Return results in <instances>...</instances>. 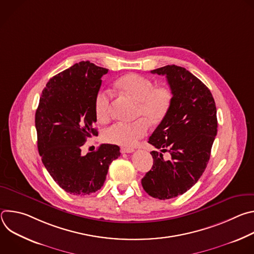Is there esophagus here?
<instances>
[{
  "label": "esophagus",
  "mask_w": 254,
  "mask_h": 254,
  "mask_svg": "<svg viewBox=\"0 0 254 254\" xmlns=\"http://www.w3.org/2000/svg\"><path fill=\"white\" fill-rule=\"evenodd\" d=\"M134 150L132 149V148H126V147H123V148H121V152H122V154H126V153H132Z\"/></svg>",
  "instance_id": "esophagus-1"
}]
</instances>
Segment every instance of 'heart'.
<instances>
[{
	"mask_svg": "<svg viewBox=\"0 0 254 254\" xmlns=\"http://www.w3.org/2000/svg\"><path fill=\"white\" fill-rule=\"evenodd\" d=\"M117 87L126 95L137 102V117L134 122H119L107 127L104 131L106 141L131 147L138 139L146 135L149 124H160L169 113L172 104L173 93L166 86H156L155 82L139 74L130 73L123 76L116 82ZM112 93L108 90H100L95 95L94 112L97 120L105 123L111 118Z\"/></svg>",
	"mask_w": 254,
	"mask_h": 254,
	"instance_id": "1",
	"label": "heart"
}]
</instances>
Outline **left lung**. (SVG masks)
Listing matches in <instances>:
<instances>
[{
	"label": "left lung",
	"mask_w": 254,
	"mask_h": 254,
	"mask_svg": "<svg viewBox=\"0 0 254 254\" xmlns=\"http://www.w3.org/2000/svg\"><path fill=\"white\" fill-rule=\"evenodd\" d=\"M151 72L167 77L173 99L149 138L161 152H151L154 164L141 185L150 196L166 200L187 192L204 173L217 134L216 105L208 87L186 68L167 65ZM166 151L171 155L168 161L162 158Z\"/></svg>",
	"instance_id": "obj_1"
}]
</instances>
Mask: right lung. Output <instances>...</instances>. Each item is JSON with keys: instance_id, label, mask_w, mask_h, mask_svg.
I'll use <instances>...</instances> for the list:
<instances>
[{"instance_id": "1", "label": "right lung", "mask_w": 254, "mask_h": 254, "mask_svg": "<svg viewBox=\"0 0 254 254\" xmlns=\"http://www.w3.org/2000/svg\"><path fill=\"white\" fill-rule=\"evenodd\" d=\"M108 69L81 61L53 76L43 89L35 115L38 151L43 165L67 193H95L108 167L121 156L117 144L102 143L81 155L88 137L97 135L94 99Z\"/></svg>"}]
</instances>
